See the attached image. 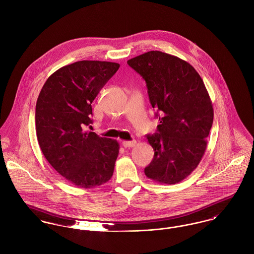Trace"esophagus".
<instances>
[{
	"label": "esophagus",
	"instance_id": "esophagus-1",
	"mask_svg": "<svg viewBox=\"0 0 254 254\" xmlns=\"http://www.w3.org/2000/svg\"><path fill=\"white\" fill-rule=\"evenodd\" d=\"M123 146L125 147V148H127V147H133L135 144H136V141L135 140H131V141H127V140H125V141H123Z\"/></svg>",
	"mask_w": 254,
	"mask_h": 254
}]
</instances>
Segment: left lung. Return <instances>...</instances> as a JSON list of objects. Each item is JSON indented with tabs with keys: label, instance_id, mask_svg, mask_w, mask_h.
<instances>
[{
	"label": "left lung",
	"instance_id": "left-lung-1",
	"mask_svg": "<svg viewBox=\"0 0 254 254\" xmlns=\"http://www.w3.org/2000/svg\"><path fill=\"white\" fill-rule=\"evenodd\" d=\"M127 64L145 80L160 121L157 132L147 135L154 157L144 173L161 184L179 183L196 169L207 148L214 109L206 86L187 61L161 51H148Z\"/></svg>",
	"mask_w": 254,
	"mask_h": 254
}]
</instances>
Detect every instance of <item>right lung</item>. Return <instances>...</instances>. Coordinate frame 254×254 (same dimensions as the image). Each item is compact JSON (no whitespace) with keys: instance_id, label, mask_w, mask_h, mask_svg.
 Listing matches in <instances>:
<instances>
[{"instance_id":"1","label":"right lung","mask_w":254,"mask_h":254,"mask_svg":"<svg viewBox=\"0 0 254 254\" xmlns=\"http://www.w3.org/2000/svg\"><path fill=\"white\" fill-rule=\"evenodd\" d=\"M119 68L115 62L77 61L50 75L38 95L35 127L40 149L77 187L100 186L113 176L119 142L84 127L92 124L91 104Z\"/></svg>"}]
</instances>
